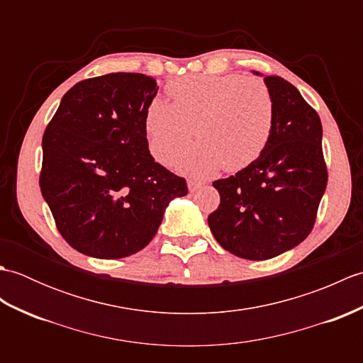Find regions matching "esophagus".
<instances>
[{"label": "esophagus", "mask_w": 363, "mask_h": 363, "mask_svg": "<svg viewBox=\"0 0 363 363\" xmlns=\"http://www.w3.org/2000/svg\"><path fill=\"white\" fill-rule=\"evenodd\" d=\"M187 186H189V190L191 191V194H194V191H196L199 187L203 186V182L198 181V179H189L187 181Z\"/></svg>", "instance_id": "obj_1"}]
</instances>
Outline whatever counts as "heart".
I'll use <instances>...</instances> for the list:
<instances>
[{
    "label": "heart",
    "instance_id": "b5f03b06",
    "mask_svg": "<svg viewBox=\"0 0 363 363\" xmlns=\"http://www.w3.org/2000/svg\"><path fill=\"white\" fill-rule=\"evenodd\" d=\"M172 101L154 98L145 130L154 159L167 164L195 135L199 143L176 160L184 173L207 176L251 165L269 140L274 101L267 84L242 74H190L167 86Z\"/></svg>",
    "mask_w": 363,
    "mask_h": 363
}]
</instances>
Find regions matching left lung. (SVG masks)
<instances>
[{
	"label": "left lung",
	"instance_id": "1",
	"mask_svg": "<svg viewBox=\"0 0 363 363\" xmlns=\"http://www.w3.org/2000/svg\"><path fill=\"white\" fill-rule=\"evenodd\" d=\"M264 81L274 101L272 135L257 160L212 184L220 206L207 218L223 248L248 260L276 257L303 242L328 186L318 113L289 81Z\"/></svg>",
	"mask_w": 363,
	"mask_h": 363
}]
</instances>
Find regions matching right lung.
I'll return each instance as SVG.
<instances>
[{
    "mask_svg": "<svg viewBox=\"0 0 363 363\" xmlns=\"http://www.w3.org/2000/svg\"><path fill=\"white\" fill-rule=\"evenodd\" d=\"M157 82L142 73L81 81L64 95L42 138L40 190L65 242L86 256L143 250L187 182L154 162L145 115Z\"/></svg>",
    "mask_w": 363,
    "mask_h": 363,
    "instance_id": "1",
    "label": "right lung"
}]
</instances>
